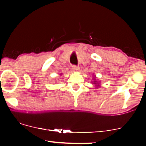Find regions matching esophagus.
I'll use <instances>...</instances> for the list:
<instances>
[{"mask_svg": "<svg viewBox=\"0 0 146 146\" xmlns=\"http://www.w3.org/2000/svg\"><path fill=\"white\" fill-rule=\"evenodd\" d=\"M79 68H79V66H77V65H73V66H72V69H73V71H78Z\"/></svg>", "mask_w": 146, "mask_h": 146, "instance_id": "34e87169", "label": "esophagus"}]
</instances>
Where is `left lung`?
<instances>
[{
	"label": "left lung",
	"instance_id": "8db88e82",
	"mask_svg": "<svg viewBox=\"0 0 146 146\" xmlns=\"http://www.w3.org/2000/svg\"><path fill=\"white\" fill-rule=\"evenodd\" d=\"M94 84H98L97 83V82H94Z\"/></svg>",
	"mask_w": 146,
	"mask_h": 146
}]
</instances>
